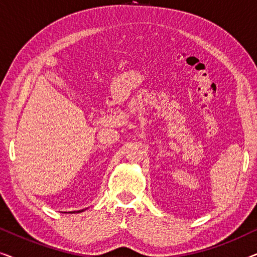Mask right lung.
Wrapping results in <instances>:
<instances>
[{
  "label": "right lung",
  "instance_id": "1",
  "mask_svg": "<svg viewBox=\"0 0 257 257\" xmlns=\"http://www.w3.org/2000/svg\"><path fill=\"white\" fill-rule=\"evenodd\" d=\"M80 212H83V210H77V213H80ZM71 213H75V212H71Z\"/></svg>",
  "mask_w": 257,
  "mask_h": 257
}]
</instances>
